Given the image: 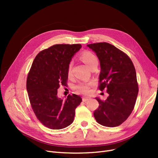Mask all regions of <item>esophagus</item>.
Returning <instances> with one entry per match:
<instances>
[{
	"label": "esophagus",
	"instance_id": "esophagus-1",
	"mask_svg": "<svg viewBox=\"0 0 158 158\" xmlns=\"http://www.w3.org/2000/svg\"><path fill=\"white\" fill-rule=\"evenodd\" d=\"M90 99V98L89 97H83L82 98V100H83V102H86L87 101H88Z\"/></svg>",
	"mask_w": 158,
	"mask_h": 158
}]
</instances>
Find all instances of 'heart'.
I'll use <instances>...</instances> for the list:
<instances>
[{
    "label": "heart",
    "mask_w": 158,
    "mask_h": 158,
    "mask_svg": "<svg viewBox=\"0 0 158 158\" xmlns=\"http://www.w3.org/2000/svg\"><path fill=\"white\" fill-rule=\"evenodd\" d=\"M80 58L89 68H91L93 65L98 63V59L97 58V56L93 53L89 51L83 52L80 54ZM71 69H72V64L70 63L69 65H68V70H67V73L69 77L71 76V74H72ZM77 89L80 93H87L89 91V85L85 83H81L77 86Z\"/></svg>",
    "instance_id": "1"
}]
</instances>
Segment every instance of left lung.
<instances>
[{"mask_svg": "<svg viewBox=\"0 0 158 158\" xmlns=\"http://www.w3.org/2000/svg\"><path fill=\"white\" fill-rule=\"evenodd\" d=\"M87 46L96 53L100 61L98 89H106L109 94L105 100L96 98L99 106L94 111V117L104 127H117L134 108L139 91L135 69L127 54L108 43Z\"/></svg>", "mask_w": 158, "mask_h": 158, "instance_id": "8db88e82", "label": "left lung"}]
</instances>
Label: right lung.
<instances>
[{
  "label": "right lung",
  "instance_id": "1",
  "mask_svg": "<svg viewBox=\"0 0 158 158\" xmlns=\"http://www.w3.org/2000/svg\"><path fill=\"white\" fill-rule=\"evenodd\" d=\"M80 44H58L42 50L32 63L27 80L30 102L37 119L52 130L65 128L74 121L75 109L81 98L69 94L64 100L58 98V89L67 85L68 65Z\"/></svg>",
  "mask_w": 158,
  "mask_h": 158
}]
</instances>
